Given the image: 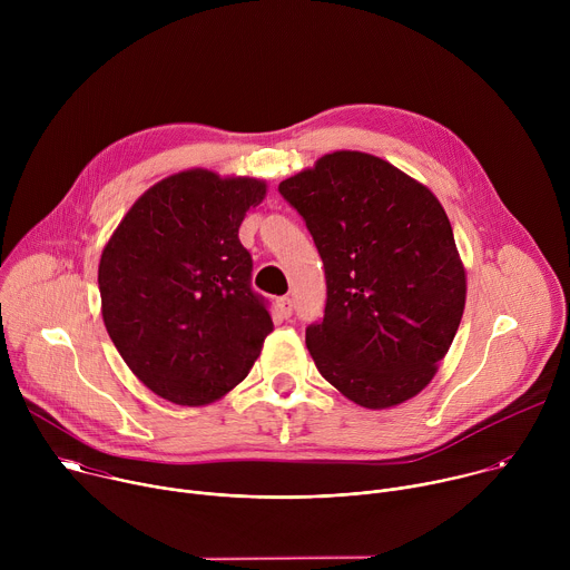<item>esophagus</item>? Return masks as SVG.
<instances>
[{
	"mask_svg": "<svg viewBox=\"0 0 570 570\" xmlns=\"http://www.w3.org/2000/svg\"><path fill=\"white\" fill-rule=\"evenodd\" d=\"M277 308H279V313H282L284 317H291V313H293V299H291V297H279V299H277Z\"/></svg>",
	"mask_w": 570,
	"mask_h": 570,
	"instance_id": "esophagus-1",
	"label": "esophagus"
}]
</instances>
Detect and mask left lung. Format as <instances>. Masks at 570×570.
<instances>
[{"label": "left lung", "mask_w": 570, "mask_h": 570, "mask_svg": "<svg viewBox=\"0 0 570 570\" xmlns=\"http://www.w3.org/2000/svg\"><path fill=\"white\" fill-rule=\"evenodd\" d=\"M327 277L324 317L306 327L317 372L363 409L420 394L460 327L466 277L429 187L390 161L336 150L279 183Z\"/></svg>", "instance_id": "8db88e82"}]
</instances>
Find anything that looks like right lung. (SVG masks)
<instances>
[{
    "label": "right lung",
    "mask_w": 570,
    "mask_h": 570,
    "mask_svg": "<svg viewBox=\"0 0 570 570\" xmlns=\"http://www.w3.org/2000/svg\"><path fill=\"white\" fill-rule=\"evenodd\" d=\"M266 198L257 178L207 169L144 191L101 253L106 330L157 396L205 405L248 376L273 320L253 291V257L238 227Z\"/></svg>",
    "instance_id": "obj_1"
}]
</instances>
